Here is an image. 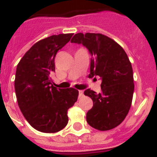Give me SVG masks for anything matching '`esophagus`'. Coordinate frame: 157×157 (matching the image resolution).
Returning <instances> with one entry per match:
<instances>
[{"mask_svg":"<svg viewBox=\"0 0 157 157\" xmlns=\"http://www.w3.org/2000/svg\"><path fill=\"white\" fill-rule=\"evenodd\" d=\"M83 96H84V94H83V91L82 90H79V91H78V98H82Z\"/></svg>","mask_w":157,"mask_h":157,"instance_id":"esophagus-1","label":"esophagus"}]
</instances>
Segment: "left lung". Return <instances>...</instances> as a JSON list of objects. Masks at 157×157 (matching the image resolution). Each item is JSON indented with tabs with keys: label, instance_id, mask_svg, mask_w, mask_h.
<instances>
[{
	"label": "left lung",
	"instance_id": "8db88e82",
	"mask_svg": "<svg viewBox=\"0 0 157 157\" xmlns=\"http://www.w3.org/2000/svg\"><path fill=\"white\" fill-rule=\"evenodd\" d=\"M71 42L88 49L93 56L88 77L101 79V93L90 89L84 91L94 104L86 113L87 123L99 130L115 128L128 114L134 94L133 69L127 53L114 40L101 34L78 33Z\"/></svg>",
	"mask_w": 157,
	"mask_h": 157
}]
</instances>
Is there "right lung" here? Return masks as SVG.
<instances>
[{"label":"right lung","mask_w":157,"mask_h":157,"mask_svg":"<svg viewBox=\"0 0 157 157\" xmlns=\"http://www.w3.org/2000/svg\"><path fill=\"white\" fill-rule=\"evenodd\" d=\"M73 34L52 35L37 41L25 53L16 67L15 90L18 105L31 127L56 133L68 122L67 110L78 99L74 88L57 89L52 84L55 57Z\"/></svg>","instance_id":"add662e5"}]
</instances>
